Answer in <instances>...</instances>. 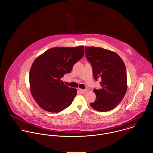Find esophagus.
Instances as JSON below:
<instances>
[{"mask_svg": "<svg viewBox=\"0 0 153 153\" xmlns=\"http://www.w3.org/2000/svg\"><path fill=\"white\" fill-rule=\"evenodd\" d=\"M79 91H80L81 93H85L87 92V90L86 89H80Z\"/></svg>", "mask_w": 153, "mask_h": 153, "instance_id": "34e87169", "label": "esophagus"}]
</instances>
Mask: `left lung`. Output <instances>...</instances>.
<instances>
[{"label":"left lung","mask_w":153,"mask_h":153,"mask_svg":"<svg viewBox=\"0 0 153 153\" xmlns=\"http://www.w3.org/2000/svg\"><path fill=\"white\" fill-rule=\"evenodd\" d=\"M85 49L94 79H102L101 89H94L96 100L90 104L99 111H110L121 102L127 90L125 65L115 52L101 48L85 46Z\"/></svg>","instance_id":"8db88e82"}]
</instances>
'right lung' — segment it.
<instances>
[{"label":"right lung","instance_id":"obj_1","mask_svg":"<svg viewBox=\"0 0 153 153\" xmlns=\"http://www.w3.org/2000/svg\"><path fill=\"white\" fill-rule=\"evenodd\" d=\"M84 55V46L55 48L48 50L33 62L30 84L33 99L42 109L59 112L71 104L76 89L61 81Z\"/></svg>","mask_w":153,"mask_h":153}]
</instances>
